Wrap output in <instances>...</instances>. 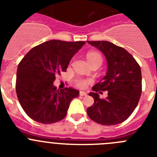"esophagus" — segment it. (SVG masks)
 Instances as JSON below:
<instances>
[{
	"label": "esophagus",
	"instance_id": "1",
	"mask_svg": "<svg viewBox=\"0 0 157 157\" xmlns=\"http://www.w3.org/2000/svg\"><path fill=\"white\" fill-rule=\"evenodd\" d=\"M79 95L82 96V97H85V96L87 95V94L86 92H84V91H80Z\"/></svg>",
	"mask_w": 157,
	"mask_h": 157
}]
</instances>
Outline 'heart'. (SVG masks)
<instances>
[{"label":"heart","instance_id":"obj_1","mask_svg":"<svg viewBox=\"0 0 157 157\" xmlns=\"http://www.w3.org/2000/svg\"><path fill=\"white\" fill-rule=\"evenodd\" d=\"M86 59L90 64L93 63H100L101 64L102 62V57H101V54L96 52H90L86 54ZM75 83L76 86L78 88H85L87 85V82L85 79L82 78H76L75 80Z\"/></svg>","mask_w":157,"mask_h":157}]
</instances>
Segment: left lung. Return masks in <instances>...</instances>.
Segmentation results:
<instances>
[{
    "instance_id": "left-lung-1",
    "label": "left lung",
    "mask_w": 157,
    "mask_h": 157,
    "mask_svg": "<svg viewBox=\"0 0 157 157\" xmlns=\"http://www.w3.org/2000/svg\"><path fill=\"white\" fill-rule=\"evenodd\" d=\"M87 43L103 52L107 60L105 77L93 86L89 95L94 103L86 112L96 123L105 126L123 123L132 114L141 94V71L126 49L107 41H87ZM108 91V97L99 98L98 92Z\"/></svg>"
}]
</instances>
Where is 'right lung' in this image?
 <instances>
[{
	"instance_id": "1",
	"label": "right lung",
	"mask_w": 157,
	"mask_h": 157,
	"mask_svg": "<svg viewBox=\"0 0 157 157\" xmlns=\"http://www.w3.org/2000/svg\"><path fill=\"white\" fill-rule=\"evenodd\" d=\"M85 41L50 40L30 49L19 63L16 90L19 103L32 120L49 124L66 116L72 99L79 91L56 90V75L66 71L71 58Z\"/></svg>"
}]
</instances>
